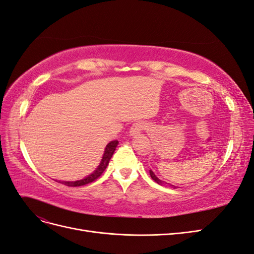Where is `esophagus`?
<instances>
[{"label": "esophagus", "mask_w": 254, "mask_h": 254, "mask_svg": "<svg viewBox=\"0 0 254 254\" xmlns=\"http://www.w3.org/2000/svg\"><path fill=\"white\" fill-rule=\"evenodd\" d=\"M145 128H146L145 123H144V122H136L131 126V128H130V134H131V135L139 134Z\"/></svg>", "instance_id": "1"}]
</instances>
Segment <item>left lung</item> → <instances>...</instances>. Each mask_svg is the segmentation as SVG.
<instances>
[{"label": "left lung", "mask_w": 254, "mask_h": 254, "mask_svg": "<svg viewBox=\"0 0 254 254\" xmlns=\"http://www.w3.org/2000/svg\"><path fill=\"white\" fill-rule=\"evenodd\" d=\"M149 174H150V177H152L153 178V180L157 183V184H159V185H162L163 183L159 180V178L158 177H157L155 174H154V172H153V171L152 170H149Z\"/></svg>", "instance_id": "8db88e82"}]
</instances>
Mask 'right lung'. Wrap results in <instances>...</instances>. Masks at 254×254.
<instances>
[{
	"label": "right lung",
	"mask_w": 254,
	"mask_h": 254,
	"mask_svg": "<svg viewBox=\"0 0 254 254\" xmlns=\"http://www.w3.org/2000/svg\"><path fill=\"white\" fill-rule=\"evenodd\" d=\"M118 143H119L118 140H113V141H111L110 143L108 144V145L106 146L105 154H104V157H102L99 167L96 169L91 175H88L87 177L83 178V180H81V181H77V182H62V184L67 185V186H69V187H78V186H84V185L91 184L94 181L97 180V178L102 173H104V171L108 167L109 161H110L112 155L114 154V150H115L116 146H118Z\"/></svg>",
	"instance_id": "right-lung-1"
}]
</instances>
